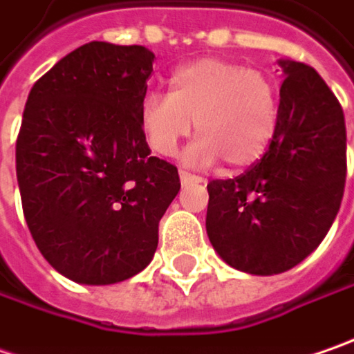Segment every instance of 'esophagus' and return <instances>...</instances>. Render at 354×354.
<instances>
[{
	"label": "esophagus",
	"instance_id": "obj_1",
	"mask_svg": "<svg viewBox=\"0 0 354 354\" xmlns=\"http://www.w3.org/2000/svg\"><path fill=\"white\" fill-rule=\"evenodd\" d=\"M180 180H182V182H190V180L202 182V178L196 176V174H192V172H188V170H184V168H180Z\"/></svg>",
	"mask_w": 354,
	"mask_h": 354
}]
</instances>
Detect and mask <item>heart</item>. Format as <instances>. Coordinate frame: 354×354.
Listing matches in <instances>:
<instances>
[{"instance_id":"b5f03b06","label":"heart","mask_w":354,"mask_h":354,"mask_svg":"<svg viewBox=\"0 0 354 354\" xmlns=\"http://www.w3.org/2000/svg\"><path fill=\"white\" fill-rule=\"evenodd\" d=\"M194 129L200 134L186 156L222 158L230 168L254 164L269 147L277 120V88L261 71L225 59H198L174 71L170 95L150 93L140 124L154 152L170 156Z\"/></svg>"}]
</instances>
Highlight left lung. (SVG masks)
<instances>
[{
  "instance_id": "obj_1",
  "label": "left lung",
  "mask_w": 354,
  "mask_h": 354,
  "mask_svg": "<svg viewBox=\"0 0 354 354\" xmlns=\"http://www.w3.org/2000/svg\"><path fill=\"white\" fill-rule=\"evenodd\" d=\"M279 120L243 174L207 184V238L232 268L273 275L295 268L327 236L346 178L341 102L313 67L281 61Z\"/></svg>"
}]
</instances>
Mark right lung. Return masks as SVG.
I'll use <instances>...</instances> for the list:
<instances>
[{"instance_id": "1", "label": "right lung", "mask_w": 354, "mask_h": 354, "mask_svg": "<svg viewBox=\"0 0 354 354\" xmlns=\"http://www.w3.org/2000/svg\"><path fill=\"white\" fill-rule=\"evenodd\" d=\"M154 53L91 41L33 85L15 145L27 227L77 283L124 281L152 261L178 168L150 156L140 124Z\"/></svg>"}]
</instances>
